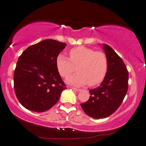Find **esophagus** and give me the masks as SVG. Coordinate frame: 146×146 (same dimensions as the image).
<instances>
[{
	"instance_id": "obj_1",
	"label": "esophagus",
	"mask_w": 146,
	"mask_h": 146,
	"mask_svg": "<svg viewBox=\"0 0 146 146\" xmlns=\"http://www.w3.org/2000/svg\"><path fill=\"white\" fill-rule=\"evenodd\" d=\"M71 89L73 90H74V91H75V92H79V91H81V90H80V89H78V88H73V87H72Z\"/></svg>"
}]
</instances>
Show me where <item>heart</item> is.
Returning <instances> with one entry per match:
<instances>
[{
	"mask_svg": "<svg viewBox=\"0 0 146 146\" xmlns=\"http://www.w3.org/2000/svg\"><path fill=\"white\" fill-rule=\"evenodd\" d=\"M69 58L60 54L56 58V66L62 77H67L75 70L77 73L67 79L68 84L76 86L100 84L106 77L108 68L106 54L86 46L73 48L69 51Z\"/></svg>",
	"mask_w": 146,
	"mask_h": 146,
	"instance_id": "heart-1",
	"label": "heart"
}]
</instances>
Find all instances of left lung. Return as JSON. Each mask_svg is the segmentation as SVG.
Segmentation results:
<instances>
[{
    "instance_id": "8db88e82",
    "label": "left lung",
    "mask_w": 146,
    "mask_h": 146,
    "mask_svg": "<svg viewBox=\"0 0 146 146\" xmlns=\"http://www.w3.org/2000/svg\"><path fill=\"white\" fill-rule=\"evenodd\" d=\"M108 60L106 75L100 86L90 90V97L81 104L85 113L94 119L113 114L121 106L128 90L129 73L122 58L107 44H103Z\"/></svg>"
}]
</instances>
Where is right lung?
<instances>
[{
    "mask_svg": "<svg viewBox=\"0 0 146 146\" xmlns=\"http://www.w3.org/2000/svg\"><path fill=\"white\" fill-rule=\"evenodd\" d=\"M66 45L44 40L29 46L19 57L14 72V89L19 102L26 109L46 111L67 89L56 66V57Z\"/></svg>",
    "mask_w": 146,
    "mask_h": 146,
    "instance_id": "obj_1",
    "label": "right lung"
}]
</instances>
